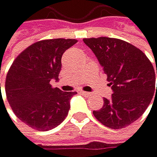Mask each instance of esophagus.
Here are the masks:
<instances>
[{"label": "esophagus", "mask_w": 157, "mask_h": 157, "mask_svg": "<svg viewBox=\"0 0 157 157\" xmlns=\"http://www.w3.org/2000/svg\"><path fill=\"white\" fill-rule=\"evenodd\" d=\"M79 93L82 94V95H84V96H89L90 95L89 92H86V91H80Z\"/></svg>", "instance_id": "1"}]
</instances>
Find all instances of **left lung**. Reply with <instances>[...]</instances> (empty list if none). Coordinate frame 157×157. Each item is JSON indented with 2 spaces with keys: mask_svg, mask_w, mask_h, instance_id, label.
Masks as SVG:
<instances>
[{
  "mask_svg": "<svg viewBox=\"0 0 157 157\" xmlns=\"http://www.w3.org/2000/svg\"><path fill=\"white\" fill-rule=\"evenodd\" d=\"M93 51L112 85L111 99H104L94 117L112 129L124 128L138 119L155 91V71L145 53L122 40L113 38L84 39ZM157 74V66H156Z\"/></svg>",
  "mask_w": 157,
  "mask_h": 157,
  "instance_id": "left-lung-1",
  "label": "left lung"
}]
</instances>
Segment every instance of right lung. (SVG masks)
I'll use <instances>...</instances> for the list:
<instances>
[{
    "label": "right lung",
    "instance_id": "obj_1",
    "mask_svg": "<svg viewBox=\"0 0 157 157\" xmlns=\"http://www.w3.org/2000/svg\"><path fill=\"white\" fill-rule=\"evenodd\" d=\"M77 43L73 39L37 41L22 51L8 70L7 101L15 116L30 127L46 131L58 126L67 117L75 92L53 88L50 82L58 79L63 53Z\"/></svg>",
    "mask_w": 157,
    "mask_h": 157
}]
</instances>
